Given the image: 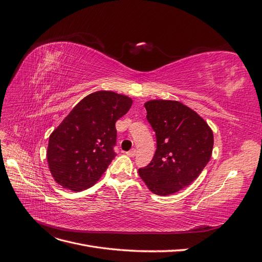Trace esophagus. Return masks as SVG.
I'll use <instances>...</instances> for the list:
<instances>
[{
    "label": "esophagus",
    "mask_w": 262,
    "mask_h": 262,
    "mask_svg": "<svg viewBox=\"0 0 262 262\" xmlns=\"http://www.w3.org/2000/svg\"><path fill=\"white\" fill-rule=\"evenodd\" d=\"M126 155L130 156V157H134V156L137 155V150L134 149V148H132L131 150H129V152H126Z\"/></svg>",
    "instance_id": "1"
}]
</instances>
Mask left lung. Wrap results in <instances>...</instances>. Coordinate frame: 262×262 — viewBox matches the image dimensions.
Instances as JSON below:
<instances>
[{"mask_svg":"<svg viewBox=\"0 0 262 262\" xmlns=\"http://www.w3.org/2000/svg\"><path fill=\"white\" fill-rule=\"evenodd\" d=\"M144 106L156 134V150L139 175L153 193L172 194L194 181L209 163L213 132L194 110L179 101L154 99Z\"/></svg>","mask_w":262,"mask_h":262,"instance_id":"left-lung-1","label":"left lung"}]
</instances>
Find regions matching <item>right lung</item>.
<instances>
[{
    "mask_svg": "<svg viewBox=\"0 0 262 262\" xmlns=\"http://www.w3.org/2000/svg\"><path fill=\"white\" fill-rule=\"evenodd\" d=\"M132 99L99 91L84 97L49 137L47 161L63 188L82 191L96 184L115 158L116 122Z\"/></svg>",
    "mask_w": 262,
    "mask_h": 262,
    "instance_id": "add662e5",
    "label": "right lung"
}]
</instances>
